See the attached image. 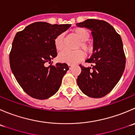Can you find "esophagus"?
<instances>
[{
  "label": "esophagus",
  "instance_id": "obj_1",
  "mask_svg": "<svg viewBox=\"0 0 135 135\" xmlns=\"http://www.w3.org/2000/svg\"><path fill=\"white\" fill-rule=\"evenodd\" d=\"M68 66H69V69H70L72 68V66H73V65H71V64H68Z\"/></svg>",
  "mask_w": 135,
  "mask_h": 135
}]
</instances>
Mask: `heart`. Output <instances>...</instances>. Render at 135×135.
Wrapping results in <instances>:
<instances>
[{
    "label": "heart",
    "mask_w": 135,
    "mask_h": 135,
    "mask_svg": "<svg viewBox=\"0 0 135 135\" xmlns=\"http://www.w3.org/2000/svg\"><path fill=\"white\" fill-rule=\"evenodd\" d=\"M74 33L77 38L80 40L78 48H81L85 52L90 51L91 47L86 42L90 37V32L84 27H77L74 30ZM54 45L57 51H61L64 47V34L60 33L57 35L54 40ZM84 58V53L80 50L70 51L65 50L61 52L58 56V59L60 62L68 64H74L82 61Z\"/></svg>",
    "instance_id": "heart-1"
}]
</instances>
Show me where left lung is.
Returning <instances> with one entry per match:
<instances>
[{
	"label": "left lung",
	"instance_id": "1",
	"mask_svg": "<svg viewBox=\"0 0 135 135\" xmlns=\"http://www.w3.org/2000/svg\"><path fill=\"white\" fill-rule=\"evenodd\" d=\"M76 25L90 29L94 39L93 53L86 61L92 67L80 65L82 71L77 84L88 96L102 98L113 90L125 70L126 58L122 40L105 21L88 19Z\"/></svg>",
	"mask_w": 135,
	"mask_h": 135
}]
</instances>
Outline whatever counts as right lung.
Wrapping results in <instances>:
<instances>
[{"mask_svg": "<svg viewBox=\"0 0 135 135\" xmlns=\"http://www.w3.org/2000/svg\"><path fill=\"white\" fill-rule=\"evenodd\" d=\"M71 24H50L37 22L16 34L9 59L17 82L30 96L45 99L54 95L69 69L66 63L45 66L57 57L54 40Z\"/></svg>", "mask_w": 135, "mask_h": 135, "instance_id": "1", "label": "right lung"}]
</instances>
